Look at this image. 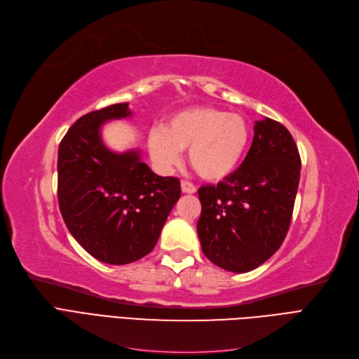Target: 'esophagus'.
I'll use <instances>...</instances> for the list:
<instances>
[{
  "label": "esophagus",
  "mask_w": 359,
  "mask_h": 359,
  "mask_svg": "<svg viewBox=\"0 0 359 359\" xmlns=\"http://www.w3.org/2000/svg\"><path fill=\"white\" fill-rule=\"evenodd\" d=\"M181 190H182V193H187V194H193V193H196L194 184H191L190 181H185V180H182V181H181Z\"/></svg>",
  "instance_id": "esophagus-1"
}]
</instances>
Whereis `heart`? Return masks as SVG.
<instances>
[{"instance_id": "obj_1", "label": "heart", "mask_w": 359, "mask_h": 359, "mask_svg": "<svg viewBox=\"0 0 359 359\" xmlns=\"http://www.w3.org/2000/svg\"><path fill=\"white\" fill-rule=\"evenodd\" d=\"M248 123L239 114L214 107H197L172 116L165 128L148 135L154 163L169 170L181 162L189 148V162L203 180L219 181L241 165L250 144Z\"/></svg>"}]
</instances>
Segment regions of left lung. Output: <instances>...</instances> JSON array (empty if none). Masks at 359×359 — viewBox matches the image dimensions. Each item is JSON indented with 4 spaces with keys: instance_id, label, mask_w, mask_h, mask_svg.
Returning a JSON list of instances; mask_svg holds the SVG:
<instances>
[{
    "instance_id": "8db88e82",
    "label": "left lung",
    "mask_w": 359,
    "mask_h": 359,
    "mask_svg": "<svg viewBox=\"0 0 359 359\" xmlns=\"http://www.w3.org/2000/svg\"><path fill=\"white\" fill-rule=\"evenodd\" d=\"M300 169L299 148L288 129L269 117L255 121L242 165L217 185L197 191L203 254L234 273L267 262L288 233Z\"/></svg>"
}]
</instances>
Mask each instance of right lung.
<instances>
[{
  "instance_id": "obj_1",
  "label": "right lung",
  "mask_w": 359,
  "mask_h": 359,
  "mask_svg": "<svg viewBox=\"0 0 359 359\" xmlns=\"http://www.w3.org/2000/svg\"><path fill=\"white\" fill-rule=\"evenodd\" d=\"M129 104L80 117L57 151V201L69 233L92 257L129 264L151 252L181 196L174 177H158L138 150L114 153L101 138L105 121L126 118Z\"/></svg>"
}]
</instances>
